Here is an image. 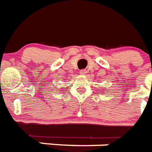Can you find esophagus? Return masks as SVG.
<instances>
[{"label": "esophagus", "instance_id": "esophagus-1", "mask_svg": "<svg viewBox=\"0 0 152 152\" xmlns=\"http://www.w3.org/2000/svg\"><path fill=\"white\" fill-rule=\"evenodd\" d=\"M86 70H85V69H83V70H80V73L81 74V75H84V74L86 73Z\"/></svg>", "mask_w": 152, "mask_h": 152}]
</instances>
